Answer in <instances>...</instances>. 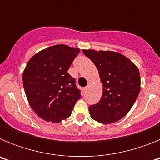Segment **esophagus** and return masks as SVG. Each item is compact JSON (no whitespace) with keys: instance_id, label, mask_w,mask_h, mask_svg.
<instances>
[{"instance_id":"1","label":"esophagus","mask_w":160,"mask_h":160,"mask_svg":"<svg viewBox=\"0 0 160 160\" xmlns=\"http://www.w3.org/2000/svg\"><path fill=\"white\" fill-rule=\"evenodd\" d=\"M90 87V85L88 84V85H87V87H86V89H87H87H88Z\"/></svg>"}]
</instances>
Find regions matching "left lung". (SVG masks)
Instances as JSON below:
<instances>
[{"mask_svg":"<svg viewBox=\"0 0 160 160\" xmlns=\"http://www.w3.org/2000/svg\"><path fill=\"white\" fill-rule=\"evenodd\" d=\"M95 65L102 84L101 99L89 107L90 117L102 124L115 122L128 114L140 91V74L134 63L119 53L83 49Z\"/></svg>","mask_w":160,"mask_h":160,"instance_id":"8db88e82","label":"left lung"}]
</instances>
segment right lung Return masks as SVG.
<instances>
[{
    "label": "right lung",
    "instance_id": "add662e5",
    "mask_svg": "<svg viewBox=\"0 0 160 160\" xmlns=\"http://www.w3.org/2000/svg\"><path fill=\"white\" fill-rule=\"evenodd\" d=\"M80 49L61 44L42 49L29 60L22 74L31 108L46 122L58 123L70 116L80 90L68 70Z\"/></svg>",
    "mask_w": 160,
    "mask_h": 160
}]
</instances>
